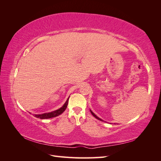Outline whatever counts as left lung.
Returning a JSON list of instances; mask_svg holds the SVG:
<instances>
[{
	"label": "left lung",
	"instance_id": "1",
	"mask_svg": "<svg viewBox=\"0 0 161 161\" xmlns=\"http://www.w3.org/2000/svg\"><path fill=\"white\" fill-rule=\"evenodd\" d=\"M90 111H91V114H92V115H93V116L95 117V118H97V119H99V120H100V121H103V120H102L101 119H100L99 118H98V117H97V115H95V114L93 113V112H92V111L91 110H90Z\"/></svg>",
	"mask_w": 161,
	"mask_h": 161
}]
</instances>
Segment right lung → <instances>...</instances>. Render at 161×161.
I'll return each instance as SVG.
<instances>
[{
	"label": "right lung",
	"mask_w": 161,
	"mask_h": 161,
	"mask_svg": "<svg viewBox=\"0 0 161 161\" xmlns=\"http://www.w3.org/2000/svg\"><path fill=\"white\" fill-rule=\"evenodd\" d=\"M69 97L66 100V103L64 104V105H63L62 108H60L59 109L50 112V113H46V114H40V115H35V117H36V118H40V119H49V118H54V117H56L58 115L62 114L67 108V105H68V103H69Z\"/></svg>",
	"instance_id": "add662e5"
}]
</instances>
